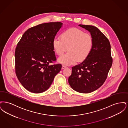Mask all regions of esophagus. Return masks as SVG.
I'll return each mask as SVG.
<instances>
[{"instance_id":"obj_1","label":"esophagus","mask_w":128,"mask_h":128,"mask_svg":"<svg viewBox=\"0 0 128 128\" xmlns=\"http://www.w3.org/2000/svg\"><path fill=\"white\" fill-rule=\"evenodd\" d=\"M67 68V67L66 66H64V65H62V69H64L65 68Z\"/></svg>"}]
</instances>
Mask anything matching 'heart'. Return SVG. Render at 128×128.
Here are the masks:
<instances>
[{
    "label": "heart",
    "mask_w": 128,
    "mask_h": 128,
    "mask_svg": "<svg viewBox=\"0 0 128 128\" xmlns=\"http://www.w3.org/2000/svg\"><path fill=\"white\" fill-rule=\"evenodd\" d=\"M92 46L91 36L76 28L65 30L61 34L60 38L56 37L52 41L53 50L58 56L62 55L68 48V52L58 60L59 63L66 65L84 60L90 54Z\"/></svg>",
    "instance_id": "obj_1"
}]
</instances>
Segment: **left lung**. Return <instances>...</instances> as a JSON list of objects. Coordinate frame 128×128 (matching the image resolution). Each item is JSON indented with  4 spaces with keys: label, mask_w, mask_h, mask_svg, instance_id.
Segmentation results:
<instances>
[{
    "label": "left lung",
    "mask_w": 128,
    "mask_h": 128,
    "mask_svg": "<svg viewBox=\"0 0 128 128\" xmlns=\"http://www.w3.org/2000/svg\"><path fill=\"white\" fill-rule=\"evenodd\" d=\"M88 30L93 39L90 54L80 64L72 67L68 82L74 90L81 93L94 91L103 84L112 64L110 41L97 27L79 25Z\"/></svg>",
    "instance_id": "left-lung-1"
}]
</instances>
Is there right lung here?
<instances>
[{
  "mask_svg": "<svg viewBox=\"0 0 128 128\" xmlns=\"http://www.w3.org/2000/svg\"><path fill=\"white\" fill-rule=\"evenodd\" d=\"M63 24L44 23L26 30L15 52V72L20 84L28 91L39 94L48 90L61 69L56 60L52 41Z\"/></svg>",
  "mask_w": 128,
  "mask_h": 128,
  "instance_id": "right-lung-1",
  "label": "right lung"
}]
</instances>
